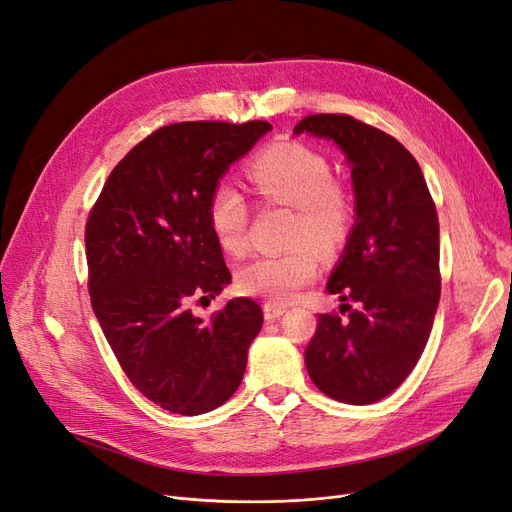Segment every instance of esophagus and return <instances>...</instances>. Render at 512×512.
Returning a JSON list of instances; mask_svg holds the SVG:
<instances>
[{
    "instance_id": "esophagus-1",
    "label": "esophagus",
    "mask_w": 512,
    "mask_h": 512,
    "mask_svg": "<svg viewBox=\"0 0 512 512\" xmlns=\"http://www.w3.org/2000/svg\"><path fill=\"white\" fill-rule=\"evenodd\" d=\"M286 314V305H277V303H265V318L267 320H277L280 316Z\"/></svg>"
}]
</instances>
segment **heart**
I'll list each match as a JSON object with an SVG mask.
<instances>
[{"label":"heart","instance_id":"heart-1","mask_svg":"<svg viewBox=\"0 0 512 512\" xmlns=\"http://www.w3.org/2000/svg\"><path fill=\"white\" fill-rule=\"evenodd\" d=\"M247 179L262 196L297 209L290 241L280 254H262L239 271L243 294L288 303L318 275V254H335L346 245L354 224V203L342 183L333 181L327 158L301 143H275L247 166ZM207 220L224 252H247L250 207L230 181H218L207 200Z\"/></svg>","mask_w":512,"mask_h":512}]
</instances>
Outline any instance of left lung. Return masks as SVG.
<instances>
[{
  "instance_id": "8db88e82",
  "label": "left lung",
  "mask_w": 512,
  "mask_h": 512,
  "mask_svg": "<svg viewBox=\"0 0 512 512\" xmlns=\"http://www.w3.org/2000/svg\"><path fill=\"white\" fill-rule=\"evenodd\" d=\"M331 138L352 166L356 224L327 284L344 303L320 314L305 348L318 389L352 406L391 395L421 359L440 301L438 211L412 153L350 115H307L292 130ZM348 311L349 316L343 314Z\"/></svg>"
}]
</instances>
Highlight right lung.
<instances>
[{"mask_svg": "<svg viewBox=\"0 0 512 512\" xmlns=\"http://www.w3.org/2000/svg\"><path fill=\"white\" fill-rule=\"evenodd\" d=\"M271 130L267 121H181L143 138L108 175L85 226L89 297L123 374L160 408L196 416L222 406L243 380L262 329L252 299L209 322L230 271L207 200L228 166Z\"/></svg>", "mask_w": 512, "mask_h": 512, "instance_id": "1", "label": "right lung"}]
</instances>
